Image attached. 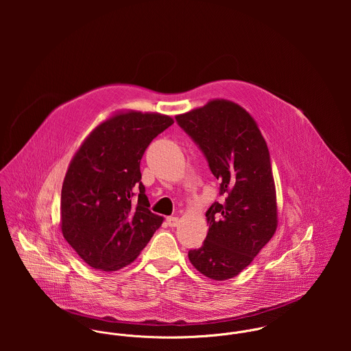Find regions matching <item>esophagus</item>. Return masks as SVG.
Masks as SVG:
<instances>
[{
  "instance_id": "obj_1",
  "label": "esophagus",
  "mask_w": 351,
  "mask_h": 351,
  "mask_svg": "<svg viewBox=\"0 0 351 351\" xmlns=\"http://www.w3.org/2000/svg\"><path fill=\"white\" fill-rule=\"evenodd\" d=\"M178 223H180V219H178V217H174V216L166 217V224H167L169 227H177Z\"/></svg>"
}]
</instances>
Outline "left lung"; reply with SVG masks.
<instances>
[{
  "instance_id": "1",
  "label": "left lung",
  "mask_w": 351,
  "mask_h": 351,
  "mask_svg": "<svg viewBox=\"0 0 351 351\" xmlns=\"http://www.w3.org/2000/svg\"><path fill=\"white\" fill-rule=\"evenodd\" d=\"M220 180L221 200L205 216L208 235L189 261L204 276L223 281L238 276L277 228L270 154L250 114L238 104L213 100L176 116Z\"/></svg>"
}]
</instances>
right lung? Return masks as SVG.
<instances>
[{
    "label": "right lung",
    "mask_w": 351,
    "mask_h": 351,
    "mask_svg": "<svg viewBox=\"0 0 351 351\" xmlns=\"http://www.w3.org/2000/svg\"><path fill=\"white\" fill-rule=\"evenodd\" d=\"M159 113L128 112L100 124L74 155L60 195L62 234L92 267L114 271L150 242L163 217L152 213L141 160L173 124Z\"/></svg>",
    "instance_id": "obj_1"
}]
</instances>
